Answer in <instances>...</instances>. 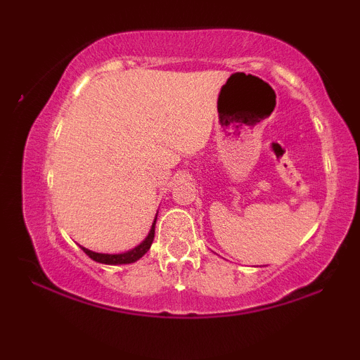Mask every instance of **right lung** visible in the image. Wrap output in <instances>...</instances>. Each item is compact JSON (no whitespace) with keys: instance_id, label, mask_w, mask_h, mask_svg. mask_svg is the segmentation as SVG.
Returning a JSON list of instances; mask_svg holds the SVG:
<instances>
[{"instance_id":"obj_1","label":"right lung","mask_w":360,"mask_h":360,"mask_svg":"<svg viewBox=\"0 0 360 360\" xmlns=\"http://www.w3.org/2000/svg\"><path fill=\"white\" fill-rule=\"evenodd\" d=\"M154 235H155V221L152 223L150 233L147 235L146 240L140 243L139 247H135L134 250L125 252V254H98V252L88 250L84 249V247H82V250H84V254L89 255L91 259L101 264H111V266H117V264H131L135 262V260H139L148 249H150L152 242H154Z\"/></svg>"}]
</instances>
